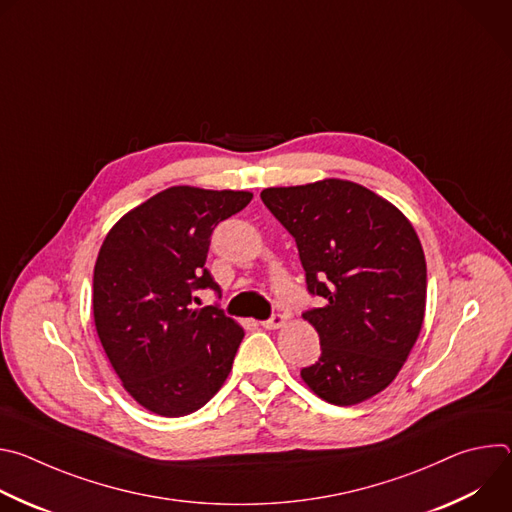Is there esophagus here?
I'll return each mask as SVG.
<instances>
[{
	"mask_svg": "<svg viewBox=\"0 0 512 512\" xmlns=\"http://www.w3.org/2000/svg\"><path fill=\"white\" fill-rule=\"evenodd\" d=\"M283 324H285V316H283V314H273L269 320L261 322V326H263V328H267V330H275V328H281Z\"/></svg>",
	"mask_w": 512,
	"mask_h": 512,
	"instance_id": "1",
	"label": "esophagus"
}]
</instances>
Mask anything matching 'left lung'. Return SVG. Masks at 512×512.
Listing matches in <instances>:
<instances>
[{"instance_id": "obj_1", "label": "left lung", "mask_w": 512, "mask_h": 512, "mask_svg": "<svg viewBox=\"0 0 512 512\" xmlns=\"http://www.w3.org/2000/svg\"><path fill=\"white\" fill-rule=\"evenodd\" d=\"M263 204L296 239L322 308L304 312L322 354L304 383L332 405L387 389L423 324L427 269L419 237L391 202L348 180L265 188Z\"/></svg>"}]
</instances>
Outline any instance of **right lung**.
<instances>
[{"instance_id": "obj_1", "label": "right lung", "mask_w": 512, "mask_h": 512, "mask_svg": "<svg viewBox=\"0 0 512 512\" xmlns=\"http://www.w3.org/2000/svg\"><path fill=\"white\" fill-rule=\"evenodd\" d=\"M251 192L172 186L107 233L93 275V316L125 391L148 411L182 417L227 381L243 328L194 291L221 287L204 267L210 235Z\"/></svg>"}]
</instances>
